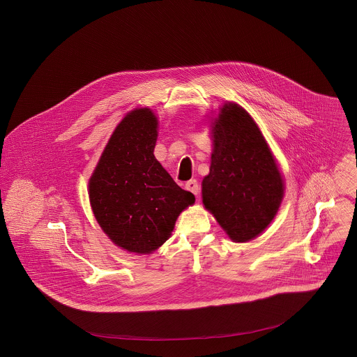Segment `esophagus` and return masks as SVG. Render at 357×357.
I'll return each instance as SVG.
<instances>
[{"label": "esophagus", "mask_w": 357, "mask_h": 357, "mask_svg": "<svg viewBox=\"0 0 357 357\" xmlns=\"http://www.w3.org/2000/svg\"><path fill=\"white\" fill-rule=\"evenodd\" d=\"M185 190L192 192L195 197L199 195V191H201V187H199V183L197 180H190L185 183Z\"/></svg>", "instance_id": "34e87169"}]
</instances>
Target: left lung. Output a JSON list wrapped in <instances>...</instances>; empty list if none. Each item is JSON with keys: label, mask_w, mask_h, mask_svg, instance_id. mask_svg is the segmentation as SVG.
Returning a JSON list of instances; mask_svg holds the SVG:
<instances>
[{"label": "left lung", "mask_w": 357, "mask_h": 357, "mask_svg": "<svg viewBox=\"0 0 357 357\" xmlns=\"http://www.w3.org/2000/svg\"><path fill=\"white\" fill-rule=\"evenodd\" d=\"M213 126L210 173L202 181L204 207L234 242L258 236L283 198V180L253 118L225 104Z\"/></svg>", "instance_id": "1"}]
</instances>
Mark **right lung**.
<instances>
[{
    "label": "right lung",
    "mask_w": 357,
    "mask_h": 357,
    "mask_svg": "<svg viewBox=\"0 0 357 357\" xmlns=\"http://www.w3.org/2000/svg\"><path fill=\"white\" fill-rule=\"evenodd\" d=\"M156 129L151 109L129 112L89 180V199L102 231L116 246L137 255L162 246L178 214L195 202L155 159Z\"/></svg>",
    "instance_id": "obj_1"
}]
</instances>
